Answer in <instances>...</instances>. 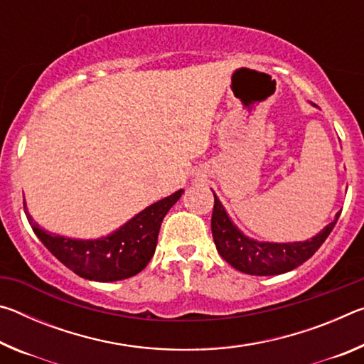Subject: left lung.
<instances>
[{"instance_id": "8db88e82", "label": "left lung", "mask_w": 364, "mask_h": 364, "mask_svg": "<svg viewBox=\"0 0 364 364\" xmlns=\"http://www.w3.org/2000/svg\"><path fill=\"white\" fill-rule=\"evenodd\" d=\"M315 106V104H313ZM316 107V106H315ZM213 193V191H212ZM215 204L212 213V234L218 254L231 264L232 268L245 274L274 276L282 274L305 263L329 236L336 226L341 212L336 213L334 220L326 225L316 236L306 241L295 242H268L249 237L234 225L226 208L213 193Z\"/></svg>"}]
</instances>
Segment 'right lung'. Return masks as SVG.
<instances>
[{
    "label": "right lung",
    "instance_id": "1",
    "mask_svg": "<svg viewBox=\"0 0 364 364\" xmlns=\"http://www.w3.org/2000/svg\"><path fill=\"white\" fill-rule=\"evenodd\" d=\"M183 189L154 202L125 225L97 239H73L41 228L23 202L27 220L45 247L80 278L112 282L132 278L146 268L156 252L160 225Z\"/></svg>",
    "mask_w": 364,
    "mask_h": 364
}]
</instances>
